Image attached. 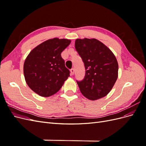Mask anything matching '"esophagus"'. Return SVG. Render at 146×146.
Instances as JSON below:
<instances>
[{"label": "esophagus", "mask_w": 146, "mask_h": 146, "mask_svg": "<svg viewBox=\"0 0 146 146\" xmlns=\"http://www.w3.org/2000/svg\"><path fill=\"white\" fill-rule=\"evenodd\" d=\"M70 74H71V75H74V69L73 68L70 69Z\"/></svg>", "instance_id": "34e87169"}]
</instances>
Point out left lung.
<instances>
[{
	"instance_id": "left-lung-1",
	"label": "left lung",
	"mask_w": 146,
	"mask_h": 146,
	"mask_svg": "<svg viewBox=\"0 0 146 146\" xmlns=\"http://www.w3.org/2000/svg\"><path fill=\"white\" fill-rule=\"evenodd\" d=\"M75 47L85 68V76L77 83L82 94L96 100L107 96L118 77V63L109 48L96 39H77Z\"/></svg>"
}]
</instances>
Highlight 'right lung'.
Returning a JSON list of instances; mask_svg holds the SVG:
<instances>
[{
    "instance_id": "add662e5",
    "label": "right lung",
    "mask_w": 146,
    "mask_h": 146,
    "mask_svg": "<svg viewBox=\"0 0 146 146\" xmlns=\"http://www.w3.org/2000/svg\"><path fill=\"white\" fill-rule=\"evenodd\" d=\"M70 42L57 38L48 39L30 52L24 64V74L35 93L42 97L54 95L70 76L61 54Z\"/></svg>"
}]
</instances>
